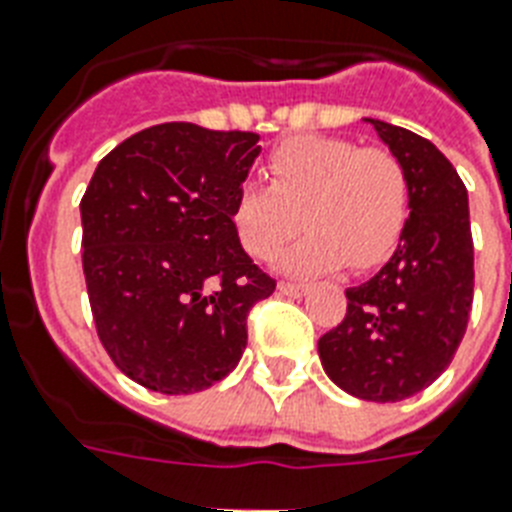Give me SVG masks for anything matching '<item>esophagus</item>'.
<instances>
[{
    "label": "esophagus",
    "mask_w": 512,
    "mask_h": 512,
    "mask_svg": "<svg viewBox=\"0 0 512 512\" xmlns=\"http://www.w3.org/2000/svg\"><path fill=\"white\" fill-rule=\"evenodd\" d=\"M278 292L286 294V297H302L307 292L305 284H292V281H281L278 284Z\"/></svg>",
    "instance_id": "esophagus-1"
}]
</instances>
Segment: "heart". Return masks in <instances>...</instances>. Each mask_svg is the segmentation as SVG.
Instances as JSON below:
<instances>
[{
	"mask_svg": "<svg viewBox=\"0 0 512 512\" xmlns=\"http://www.w3.org/2000/svg\"><path fill=\"white\" fill-rule=\"evenodd\" d=\"M270 186L244 181L231 223L244 252L273 257L299 231L278 268L313 276L342 268L373 270L394 255L410 218V181L400 157L336 136H294L273 149ZM303 220L299 221L298 218Z\"/></svg>",
	"mask_w": 512,
	"mask_h": 512,
	"instance_id": "1",
	"label": "heart"
}]
</instances>
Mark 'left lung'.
<instances>
[{
	"label": "left lung",
	"instance_id": "left-lung-1",
	"mask_svg": "<svg viewBox=\"0 0 512 512\" xmlns=\"http://www.w3.org/2000/svg\"><path fill=\"white\" fill-rule=\"evenodd\" d=\"M410 181V218L389 263L347 289V315L318 339L323 371L368 402H400L439 378L463 342L473 302L468 191L429 139L365 118Z\"/></svg>",
	"mask_w": 512,
	"mask_h": 512
}]
</instances>
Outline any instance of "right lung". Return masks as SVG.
<instances>
[{"instance_id": "1", "label": "right lung", "mask_w": 512, "mask_h": 512, "mask_svg": "<svg viewBox=\"0 0 512 512\" xmlns=\"http://www.w3.org/2000/svg\"><path fill=\"white\" fill-rule=\"evenodd\" d=\"M257 141L160 123L120 141L86 186L83 276L99 342L152 392H202L226 378L247 347L249 310L276 289L231 223Z\"/></svg>"}]
</instances>
